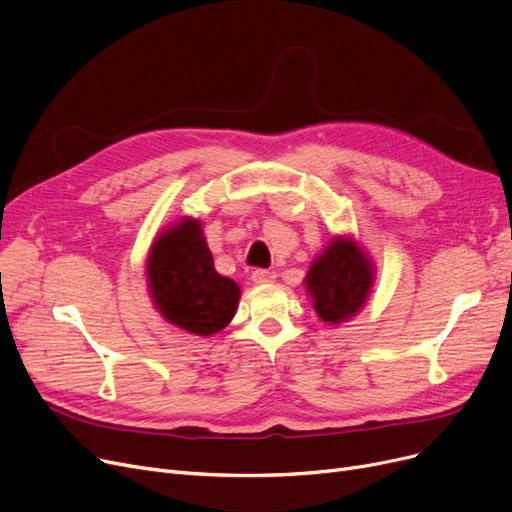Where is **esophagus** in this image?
Masks as SVG:
<instances>
[{"label":"esophagus","instance_id":"obj_1","mask_svg":"<svg viewBox=\"0 0 512 512\" xmlns=\"http://www.w3.org/2000/svg\"><path fill=\"white\" fill-rule=\"evenodd\" d=\"M251 280H253V284H272L274 280H276V274L274 272H267V270H255L253 274H251Z\"/></svg>","mask_w":512,"mask_h":512}]
</instances>
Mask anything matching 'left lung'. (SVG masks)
I'll return each mask as SVG.
<instances>
[{"instance_id":"obj_1","label":"left lung","mask_w":512,"mask_h":512,"mask_svg":"<svg viewBox=\"0 0 512 512\" xmlns=\"http://www.w3.org/2000/svg\"><path fill=\"white\" fill-rule=\"evenodd\" d=\"M303 282L319 319L338 326L365 307L375 282V263L351 234H340L313 259Z\"/></svg>"}]
</instances>
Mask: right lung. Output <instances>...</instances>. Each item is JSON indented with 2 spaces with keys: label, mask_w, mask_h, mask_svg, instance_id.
I'll list each match as a JSON object with an SVG mask.
<instances>
[{
  "label": "right lung",
  "mask_w": 512,
  "mask_h": 512,
  "mask_svg": "<svg viewBox=\"0 0 512 512\" xmlns=\"http://www.w3.org/2000/svg\"><path fill=\"white\" fill-rule=\"evenodd\" d=\"M147 288L168 324L195 336L224 330L238 307L240 286L215 272L197 218H180L153 238L147 253Z\"/></svg>",
  "instance_id": "1"
}]
</instances>
